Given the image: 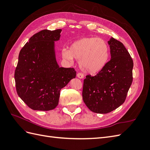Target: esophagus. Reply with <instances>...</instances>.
Wrapping results in <instances>:
<instances>
[{
    "label": "esophagus",
    "mask_w": 150,
    "mask_h": 150,
    "mask_svg": "<svg viewBox=\"0 0 150 150\" xmlns=\"http://www.w3.org/2000/svg\"><path fill=\"white\" fill-rule=\"evenodd\" d=\"M77 77L80 79H83L84 78V74L83 73H81V72H78V73L77 74Z\"/></svg>",
    "instance_id": "1"
}]
</instances>
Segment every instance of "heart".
Masks as SVG:
<instances>
[{
  "mask_svg": "<svg viewBox=\"0 0 150 150\" xmlns=\"http://www.w3.org/2000/svg\"><path fill=\"white\" fill-rule=\"evenodd\" d=\"M66 59L79 60L82 69L90 74H96L106 66L110 58V47L105 40L96 37H84L75 40L69 50L62 51Z\"/></svg>",
  "mask_w": 150,
  "mask_h": 150,
  "instance_id": "b5f03b06",
  "label": "heart"
}]
</instances>
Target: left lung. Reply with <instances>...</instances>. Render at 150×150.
Masks as SVG:
<instances>
[{"label": "left lung", "instance_id": "1", "mask_svg": "<svg viewBox=\"0 0 150 150\" xmlns=\"http://www.w3.org/2000/svg\"><path fill=\"white\" fill-rule=\"evenodd\" d=\"M111 59L96 75L88 74L83 82V98L89 110L106 114L123 103L133 81V61L122 42L108 41Z\"/></svg>", "mask_w": 150, "mask_h": 150}]
</instances>
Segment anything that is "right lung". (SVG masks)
Wrapping results in <instances>:
<instances>
[{"label":"right lung","mask_w":150,"mask_h":150,"mask_svg":"<svg viewBox=\"0 0 150 150\" xmlns=\"http://www.w3.org/2000/svg\"><path fill=\"white\" fill-rule=\"evenodd\" d=\"M61 29H44L35 34L22 47L15 70L17 94L32 110L49 111L58 104L61 89L75 78L74 68L60 67L54 41Z\"/></svg>","instance_id":"right-lung-1"}]
</instances>
